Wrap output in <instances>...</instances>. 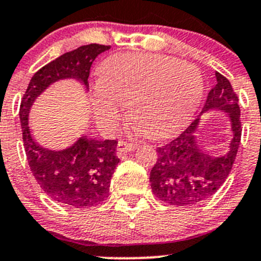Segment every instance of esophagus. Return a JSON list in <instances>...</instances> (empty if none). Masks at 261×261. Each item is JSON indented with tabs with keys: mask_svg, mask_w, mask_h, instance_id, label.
I'll use <instances>...</instances> for the list:
<instances>
[{
	"mask_svg": "<svg viewBox=\"0 0 261 261\" xmlns=\"http://www.w3.org/2000/svg\"><path fill=\"white\" fill-rule=\"evenodd\" d=\"M134 149H136V145L135 144H130V143H126V142H118L117 144V154L122 155L127 152H133Z\"/></svg>",
	"mask_w": 261,
	"mask_h": 261,
	"instance_id": "34e87169",
	"label": "esophagus"
}]
</instances>
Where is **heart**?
Returning a JSON list of instances; mask_svg holds the SVG:
<instances>
[{
  "instance_id": "obj_1",
  "label": "heart",
  "mask_w": 261,
  "mask_h": 261,
  "mask_svg": "<svg viewBox=\"0 0 261 261\" xmlns=\"http://www.w3.org/2000/svg\"><path fill=\"white\" fill-rule=\"evenodd\" d=\"M203 92L197 67L157 54H118L99 68L91 87L95 117L113 130L128 106L136 128L152 139H166L192 118Z\"/></svg>"
}]
</instances>
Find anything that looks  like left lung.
<instances>
[{
	"mask_svg": "<svg viewBox=\"0 0 261 261\" xmlns=\"http://www.w3.org/2000/svg\"><path fill=\"white\" fill-rule=\"evenodd\" d=\"M210 90L203 109L177 138L157 148L158 158L149 181L157 198L172 206H192L210 198L225 181L234 164L241 143V109L232 85L220 73ZM224 111L231 122L232 139L228 150L215 156L204 151L198 131L201 114Z\"/></svg>",
	"mask_w": 261,
	"mask_h": 261,
	"instance_id": "8db88e82",
	"label": "left lung"
}]
</instances>
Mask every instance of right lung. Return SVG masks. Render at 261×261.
Listing matches in <instances>:
<instances>
[{"instance_id":"obj_1","label":"right lung","mask_w":261,"mask_h":261,"mask_svg":"<svg viewBox=\"0 0 261 261\" xmlns=\"http://www.w3.org/2000/svg\"><path fill=\"white\" fill-rule=\"evenodd\" d=\"M109 46H81L63 54L35 73L29 81L20 104V123L24 149L31 171L54 201L75 208H87L108 198L109 186L119 158L116 140H96L82 134L64 149H50L36 142L29 128L31 109L51 85L63 80H75L89 90L92 62Z\"/></svg>"}]
</instances>
